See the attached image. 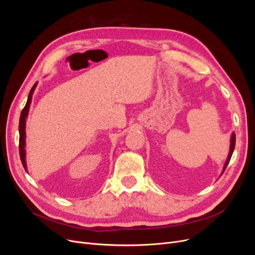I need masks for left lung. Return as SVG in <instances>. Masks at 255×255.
Instances as JSON below:
<instances>
[{"label":"left lung","instance_id":"left-lung-1","mask_svg":"<svg viewBox=\"0 0 255 255\" xmlns=\"http://www.w3.org/2000/svg\"><path fill=\"white\" fill-rule=\"evenodd\" d=\"M235 144H236V134H235V133H233V134H232V137H231V146H230V153H229V156H227V159H226V162H225V164H224V167H223V171H222V173L224 172V170H225V168H226L227 164H229L230 160H231V158H232V155H233V153H234V150H235Z\"/></svg>","mask_w":255,"mask_h":255}]
</instances>
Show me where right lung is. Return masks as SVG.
I'll return each instance as SVG.
<instances>
[{
  "mask_svg": "<svg viewBox=\"0 0 255 255\" xmlns=\"http://www.w3.org/2000/svg\"><path fill=\"white\" fill-rule=\"evenodd\" d=\"M36 86H37V83H35V85L31 89L29 97H28V101H26L25 106L23 107V110L21 111L20 118H19V127H18L19 128V155H20V160H21L22 166L24 167V169L26 171H28V169H26L25 150H24V146H25V120H26V117H28V114H29L30 104L32 102V96H33L34 90L36 89Z\"/></svg>",
  "mask_w": 255,
  "mask_h": 255,
  "instance_id": "obj_1",
  "label": "right lung"
}]
</instances>
